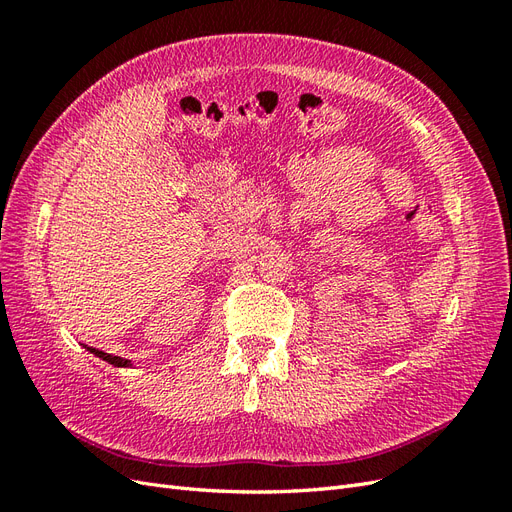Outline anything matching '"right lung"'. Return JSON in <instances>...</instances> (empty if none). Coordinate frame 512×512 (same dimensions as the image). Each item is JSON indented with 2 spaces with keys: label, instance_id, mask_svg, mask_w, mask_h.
<instances>
[{
  "label": "right lung",
  "instance_id": "1",
  "mask_svg": "<svg viewBox=\"0 0 512 512\" xmlns=\"http://www.w3.org/2000/svg\"><path fill=\"white\" fill-rule=\"evenodd\" d=\"M91 354H96L98 359H102V361H106V363H111V365H115V367H130L132 365V361H128V359H121V356H113V354H108V352H102V350H98V348H89V346H85Z\"/></svg>",
  "mask_w": 512,
  "mask_h": 512
}]
</instances>
